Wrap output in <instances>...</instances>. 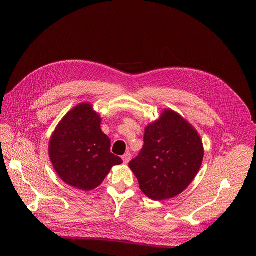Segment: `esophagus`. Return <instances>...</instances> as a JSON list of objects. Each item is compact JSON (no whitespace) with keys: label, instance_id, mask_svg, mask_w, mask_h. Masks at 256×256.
<instances>
[{"label":"esophagus","instance_id":"1","mask_svg":"<svg viewBox=\"0 0 256 256\" xmlns=\"http://www.w3.org/2000/svg\"><path fill=\"white\" fill-rule=\"evenodd\" d=\"M130 159H131V154H124V156H122V161H124V164H128V162L130 161Z\"/></svg>","mask_w":256,"mask_h":256}]
</instances>
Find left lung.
I'll use <instances>...</instances> for the list:
<instances>
[{
	"instance_id": "8db88e82",
	"label": "left lung",
	"mask_w": 256,
	"mask_h": 256,
	"mask_svg": "<svg viewBox=\"0 0 256 256\" xmlns=\"http://www.w3.org/2000/svg\"><path fill=\"white\" fill-rule=\"evenodd\" d=\"M203 157L198 131L180 114L166 109L145 128L143 148L129 162V168L146 196L164 200L188 187L200 171Z\"/></svg>"
}]
</instances>
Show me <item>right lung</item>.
I'll return each instance as SVG.
<instances>
[{"label":"right lung","mask_w":256,"mask_h":256,"mask_svg":"<svg viewBox=\"0 0 256 256\" xmlns=\"http://www.w3.org/2000/svg\"><path fill=\"white\" fill-rule=\"evenodd\" d=\"M100 122L92 104H81L60 122L49 143V156L60 180L83 191L97 188L113 166L122 164L110 152L111 141Z\"/></svg>","instance_id":"obj_1"}]
</instances>
